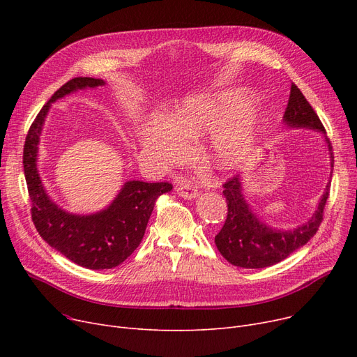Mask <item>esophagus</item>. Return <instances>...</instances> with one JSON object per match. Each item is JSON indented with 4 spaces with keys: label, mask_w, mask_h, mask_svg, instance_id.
Segmentation results:
<instances>
[{
    "label": "esophagus",
    "mask_w": 357,
    "mask_h": 357,
    "mask_svg": "<svg viewBox=\"0 0 357 357\" xmlns=\"http://www.w3.org/2000/svg\"><path fill=\"white\" fill-rule=\"evenodd\" d=\"M175 191H176V194L179 197H182L185 199H192V198L198 197L197 186L191 185L190 182H179V183H176Z\"/></svg>",
    "instance_id": "34e87169"
}]
</instances>
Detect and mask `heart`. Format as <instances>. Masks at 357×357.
<instances>
[{
  "mask_svg": "<svg viewBox=\"0 0 357 357\" xmlns=\"http://www.w3.org/2000/svg\"><path fill=\"white\" fill-rule=\"evenodd\" d=\"M248 98L238 92L202 93L186 98L169 120L150 121L140 131L147 156L162 163L181 160L188 146L183 139L213 135L211 162L218 169H231L245 159L257 137L259 119Z\"/></svg>",
  "mask_w": 357,
  "mask_h": 357,
  "instance_id": "heart-1",
  "label": "heart"
}]
</instances>
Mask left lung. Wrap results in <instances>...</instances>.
<instances>
[{
    "instance_id": "1",
    "label": "left lung",
    "mask_w": 357,
    "mask_h": 357,
    "mask_svg": "<svg viewBox=\"0 0 357 357\" xmlns=\"http://www.w3.org/2000/svg\"><path fill=\"white\" fill-rule=\"evenodd\" d=\"M284 123L292 128H311L321 131L330 150V163L333 167V147L330 139L326 136V128L304 97V93L295 84L291 85ZM222 186V194L226 197L229 213L222 229L215 236V246L222 257L230 261L231 265L246 269H260L279 264L280 260L287 259L296 249L307 245L323 221L324 207L330 192L328 182L315 213L303 226H298L292 230H278L261 222L249 207L248 201L243 197L240 176L230 178Z\"/></svg>"
}]
</instances>
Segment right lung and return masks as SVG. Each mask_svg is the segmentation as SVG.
Listing matches in <instances>:
<instances>
[{"label": "right lung", "instance_id": "add662e5", "mask_svg": "<svg viewBox=\"0 0 357 357\" xmlns=\"http://www.w3.org/2000/svg\"><path fill=\"white\" fill-rule=\"evenodd\" d=\"M104 84L102 79L79 77L62 85L30 126L23 152L31 218L37 231L50 248L73 264L96 271L119 266L139 248L156 199L172 190L169 182L128 181L105 210L89 215L70 214L49 198L37 172V153L50 104L78 89Z\"/></svg>", "mask_w": 357, "mask_h": 357}]
</instances>
